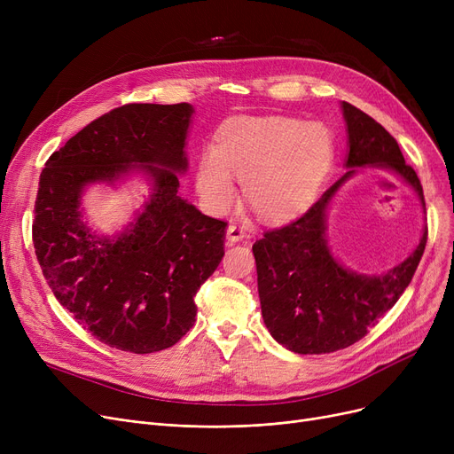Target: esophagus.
Here are the masks:
<instances>
[{"label": "esophagus", "instance_id": "obj_1", "mask_svg": "<svg viewBox=\"0 0 454 454\" xmlns=\"http://www.w3.org/2000/svg\"><path fill=\"white\" fill-rule=\"evenodd\" d=\"M226 237H228V243H230V245L239 243V241H243L245 237H247V230H245V226H241V224L231 223V224L228 226V230H226Z\"/></svg>", "mask_w": 454, "mask_h": 454}]
</instances>
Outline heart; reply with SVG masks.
<instances>
[{"label": "heart", "mask_w": 454, "mask_h": 454, "mask_svg": "<svg viewBox=\"0 0 454 454\" xmlns=\"http://www.w3.org/2000/svg\"><path fill=\"white\" fill-rule=\"evenodd\" d=\"M333 156L335 143L322 123L235 117L200 156L197 189L211 211L223 213L237 199L235 176L261 219L287 221L313 202Z\"/></svg>", "instance_id": "heart-1"}]
</instances>
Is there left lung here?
I'll list each match as a JSON object with an SVG mask.
<instances>
[{
    "label": "left lung",
    "instance_id": "1",
    "mask_svg": "<svg viewBox=\"0 0 454 454\" xmlns=\"http://www.w3.org/2000/svg\"><path fill=\"white\" fill-rule=\"evenodd\" d=\"M342 110L349 171L301 217L265 231L263 239L252 247L265 325L281 346L301 355L331 353L361 340L409 287L427 245L425 230L412 255L380 276L346 270L331 255L325 241V209L356 167H388L414 187L425 206L419 178L404 163L397 141L356 106L344 101Z\"/></svg>",
    "mask_w": 454,
    "mask_h": 454
}]
</instances>
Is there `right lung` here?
<instances>
[{
    "label": "right lung",
    "mask_w": 454,
    "mask_h": 454,
    "mask_svg": "<svg viewBox=\"0 0 454 454\" xmlns=\"http://www.w3.org/2000/svg\"><path fill=\"white\" fill-rule=\"evenodd\" d=\"M191 114L187 103L114 108L69 137L40 175L33 245L43 278L77 324L115 349L175 346L224 255L228 223L178 197ZM136 166L153 180L146 209L119 238H95L80 221L82 187Z\"/></svg>",
    "instance_id": "1"
}]
</instances>
